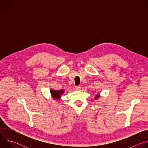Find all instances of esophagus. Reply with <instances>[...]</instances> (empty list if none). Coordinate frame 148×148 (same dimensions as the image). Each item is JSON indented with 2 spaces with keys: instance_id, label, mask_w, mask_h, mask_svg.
<instances>
[{
  "instance_id": "34e87169",
  "label": "esophagus",
  "mask_w": 148,
  "mask_h": 148,
  "mask_svg": "<svg viewBox=\"0 0 148 148\" xmlns=\"http://www.w3.org/2000/svg\"><path fill=\"white\" fill-rule=\"evenodd\" d=\"M75 89H76V90H77V91H79L80 89H81V87H80V86H76V87H75Z\"/></svg>"
}]
</instances>
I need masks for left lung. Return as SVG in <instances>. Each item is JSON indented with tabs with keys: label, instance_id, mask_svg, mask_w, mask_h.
Segmentation results:
<instances>
[{
	"label": "left lung",
	"instance_id": "8db88e82",
	"mask_svg": "<svg viewBox=\"0 0 148 148\" xmlns=\"http://www.w3.org/2000/svg\"><path fill=\"white\" fill-rule=\"evenodd\" d=\"M101 97V95H100V94H96L95 95V97H94V99H98L99 97Z\"/></svg>",
	"mask_w": 148,
	"mask_h": 148
}]
</instances>
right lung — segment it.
<instances>
[{
	"label": "right lung",
	"mask_w": 148,
	"mask_h": 148,
	"mask_svg": "<svg viewBox=\"0 0 148 148\" xmlns=\"http://www.w3.org/2000/svg\"><path fill=\"white\" fill-rule=\"evenodd\" d=\"M64 90H53V89H51L50 90V95L51 97V98L57 100V101H58L60 98L64 94Z\"/></svg>",
	"instance_id": "add662e5"
}]
</instances>
